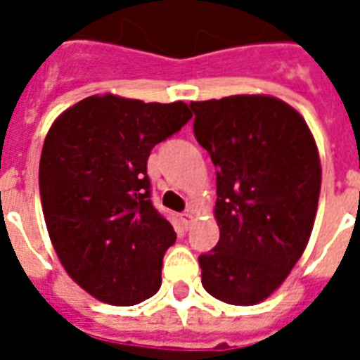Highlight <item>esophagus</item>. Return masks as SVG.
I'll return each mask as SVG.
<instances>
[{
    "label": "esophagus",
    "mask_w": 360,
    "mask_h": 360,
    "mask_svg": "<svg viewBox=\"0 0 360 360\" xmlns=\"http://www.w3.org/2000/svg\"><path fill=\"white\" fill-rule=\"evenodd\" d=\"M192 222H194V214H192V211H185V213L181 214V224H183V228H185V230H188V228H191Z\"/></svg>",
    "instance_id": "obj_1"
}]
</instances>
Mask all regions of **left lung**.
<instances>
[{"label": "left lung", "mask_w": 360, "mask_h": 360, "mask_svg": "<svg viewBox=\"0 0 360 360\" xmlns=\"http://www.w3.org/2000/svg\"><path fill=\"white\" fill-rule=\"evenodd\" d=\"M194 136L217 168L220 239L198 257L219 301L250 307L290 274L312 233L321 188L314 136L301 114L267 95L191 103Z\"/></svg>", "instance_id": "8db88e82"}]
</instances>
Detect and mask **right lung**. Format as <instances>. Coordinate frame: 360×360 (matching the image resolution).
I'll return each instance as SVG.
<instances>
[{
    "label": "right lung",
    "mask_w": 360,
    "mask_h": 360,
    "mask_svg": "<svg viewBox=\"0 0 360 360\" xmlns=\"http://www.w3.org/2000/svg\"><path fill=\"white\" fill-rule=\"evenodd\" d=\"M185 103L95 95L50 127L39 191L59 262L95 299L132 307L162 282L174 226L151 202L147 158L191 121Z\"/></svg>",
    "instance_id": "1"
}]
</instances>
